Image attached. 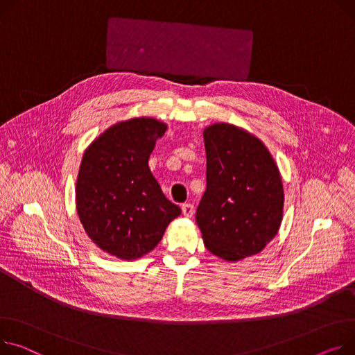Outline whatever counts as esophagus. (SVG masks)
Instances as JSON below:
<instances>
[{
    "instance_id": "34e87169",
    "label": "esophagus",
    "mask_w": 355,
    "mask_h": 355,
    "mask_svg": "<svg viewBox=\"0 0 355 355\" xmlns=\"http://www.w3.org/2000/svg\"><path fill=\"white\" fill-rule=\"evenodd\" d=\"M182 214L185 216V217H188V218H191L193 216H194V205L193 204H182Z\"/></svg>"
}]
</instances>
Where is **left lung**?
Returning a JSON list of instances; mask_svg holds the SVG:
<instances>
[{
    "instance_id": "1",
    "label": "left lung",
    "mask_w": 355,
    "mask_h": 355,
    "mask_svg": "<svg viewBox=\"0 0 355 355\" xmlns=\"http://www.w3.org/2000/svg\"><path fill=\"white\" fill-rule=\"evenodd\" d=\"M207 190L196 212L205 247L227 261L258 254L278 232L284 190L270 151L231 124L204 130Z\"/></svg>"
}]
</instances>
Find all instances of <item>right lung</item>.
<instances>
[{"instance_id": "obj_1", "label": "right lung", "mask_w": 355, "mask_h": 355, "mask_svg": "<svg viewBox=\"0 0 355 355\" xmlns=\"http://www.w3.org/2000/svg\"><path fill=\"white\" fill-rule=\"evenodd\" d=\"M167 125L132 118L104 131L85 150L77 178V211L94 244L121 259L154 250L181 214L148 168V158Z\"/></svg>"}]
</instances>
